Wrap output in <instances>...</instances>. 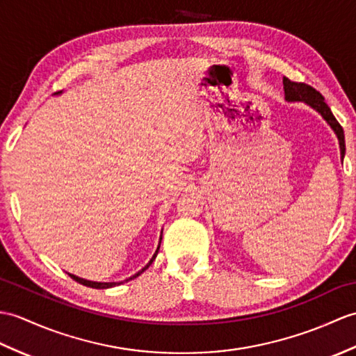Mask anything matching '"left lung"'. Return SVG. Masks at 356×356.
<instances>
[{
    "instance_id": "left-lung-1",
    "label": "left lung",
    "mask_w": 356,
    "mask_h": 356,
    "mask_svg": "<svg viewBox=\"0 0 356 356\" xmlns=\"http://www.w3.org/2000/svg\"><path fill=\"white\" fill-rule=\"evenodd\" d=\"M284 89H285V98L288 102H305L314 107L317 112L321 113L329 126L334 129V131L338 136V140H340V150H341V158H344L346 153V144H344V131L343 127L340 126V122L337 121L334 117V113L330 112L329 106L325 103V98L321 95L317 89H314L312 86L307 83H300V81H293L290 79L284 77Z\"/></svg>"
}]
</instances>
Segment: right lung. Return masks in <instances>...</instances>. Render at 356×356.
<instances>
[{"label": "right lung", "mask_w": 356, "mask_h": 356, "mask_svg": "<svg viewBox=\"0 0 356 356\" xmlns=\"http://www.w3.org/2000/svg\"><path fill=\"white\" fill-rule=\"evenodd\" d=\"M161 239H162V236H161ZM159 247H161V241H159V245H158V250H156V253L153 254V258H152V261L147 264V266L140 270V271H138L135 276H131V277H129L127 280H131V279H135V277H138L140 273H144V270H147L148 268V266H150V264L156 259V256H158V252H159ZM74 280H76V282H79V284H81V285H85V286H89V288H98V290H103V288H111V286H113V285H118V284H121V282H90V280H86V279H81V277H77V276H74V275H70Z\"/></svg>", "instance_id": "obj_1"}]
</instances>
